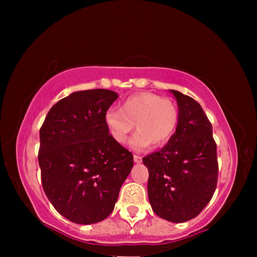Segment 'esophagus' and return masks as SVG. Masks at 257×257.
<instances>
[{"instance_id": "34e87169", "label": "esophagus", "mask_w": 257, "mask_h": 257, "mask_svg": "<svg viewBox=\"0 0 257 257\" xmlns=\"http://www.w3.org/2000/svg\"><path fill=\"white\" fill-rule=\"evenodd\" d=\"M134 161L136 163H141L142 162V158L139 155H134Z\"/></svg>"}]
</instances>
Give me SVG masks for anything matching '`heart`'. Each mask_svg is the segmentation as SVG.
Returning a JSON list of instances; mask_svg holds the SVG:
<instances>
[{
    "instance_id": "heart-1",
    "label": "heart",
    "mask_w": 257,
    "mask_h": 257,
    "mask_svg": "<svg viewBox=\"0 0 257 257\" xmlns=\"http://www.w3.org/2000/svg\"><path fill=\"white\" fill-rule=\"evenodd\" d=\"M179 108L170 98L153 93H138L125 98L120 110L108 108L105 124L113 141L124 144L136 123L137 133L130 145L143 151L150 144L154 147L167 143L179 123Z\"/></svg>"
}]
</instances>
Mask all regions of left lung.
Listing matches in <instances>:
<instances>
[{"label":"left lung","mask_w":257,"mask_h":257,"mask_svg":"<svg viewBox=\"0 0 257 257\" xmlns=\"http://www.w3.org/2000/svg\"><path fill=\"white\" fill-rule=\"evenodd\" d=\"M170 92L179 107V123L168 144L143 158V163L149 169L147 193L155 214L181 223L211 201L219 165L212 124L202 106L178 90Z\"/></svg>","instance_id":"left-lung-1"}]
</instances>
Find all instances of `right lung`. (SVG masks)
Returning <instances> with one entry per match:
<instances>
[{
	"instance_id": "right-lung-1",
	"label": "right lung",
	"mask_w": 257,
	"mask_h": 257,
	"mask_svg": "<svg viewBox=\"0 0 257 257\" xmlns=\"http://www.w3.org/2000/svg\"><path fill=\"white\" fill-rule=\"evenodd\" d=\"M116 98L108 89L72 93L51 107L40 130L43 189L71 222L106 219L134 167L133 154L113 141L104 120Z\"/></svg>"
}]
</instances>
